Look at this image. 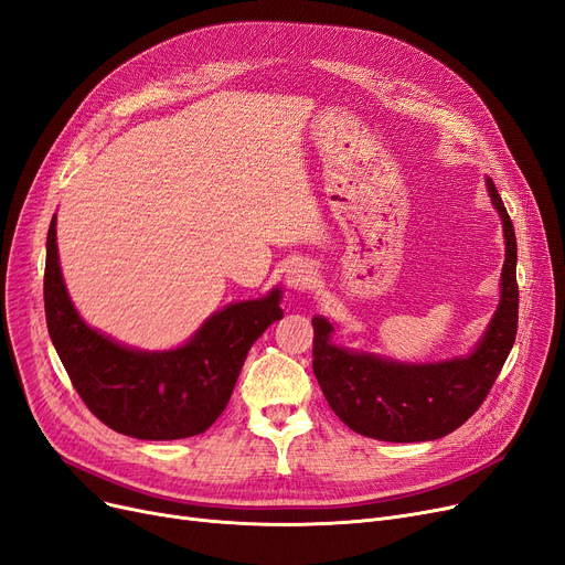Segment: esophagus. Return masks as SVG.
<instances>
[{
  "mask_svg": "<svg viewBox=\"0 0 565 565\" xmlns=\"http://www.w3.org/2000/svg\"><path fill=\"white\" fill-rule=\"evenodd\" d=\"M316 284V269L307 263V260H298L292 263L288 269H286V286L290 290H309L313 288Z\"/></svg>",
  "mask_w": 565,
  "mask_h": 565,
  "instance_id": "obj_1",
  "label": "esophagus"
}]
</instances>
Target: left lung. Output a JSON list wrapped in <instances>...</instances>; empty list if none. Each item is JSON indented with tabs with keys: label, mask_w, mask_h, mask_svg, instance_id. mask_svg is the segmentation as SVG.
Segmentation results:
<instances>
[{
	"label": "left lung",
	"mask_w": 565,
	"mask_h": 565,
	"mask_svg": "<svg viewBox=\"0 0 565 565\" xmlns=\"http://www.w3.org/2000/svg\"><path fill=\"white\" fill-rule=\"evenodd\" d=\"M484 184L501 216L505 260L499 307L471 353L399 362L337 347L328 318H311L313 374L337 418L353 431L390 444L444 438L469 420L492 390L518 334L520 290L514 228L492 178H484Z\"/></svg>",
	"instance_id": "left-lung-1"
}]
</instances>
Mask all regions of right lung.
Returning <instances> with one entry per match:
<instances>
[{"label":"right lung","mask_w":565,"mask_h":565,"mask_svg":"<svg viewBox=\"0 0 565 565\" xmlns=\"http://www.w3.org/2000/svg\"><path fill=\"white\" fill-rule=\"evenodd\" d=\"M281 288L226 305L189 341L140 351L94 330L73 307L57 254V214L45 242V323L64 370L87 408L117 434L175 440L203 434L224 413L254 341L284 311Z\"/></svg>","instance_id":"1"}]
</instances>
